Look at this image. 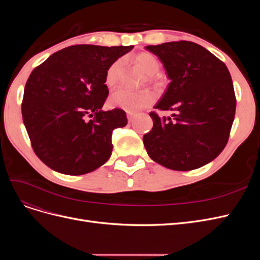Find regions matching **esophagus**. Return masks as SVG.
<instances>
[{
    "instance_id": "1",
    "label": "esophagus",
    "mask_w": 260,
    "mask_h": 260,
    "mask_svg": "<svg viewBox=\"0 0 260 260\" xmlns=\"http://www.w3.org/2000/svg\"><path fill=\"white\" fill-rule=\"evenodd\" d=\"M127 117H128V121H129V122H132V121H133V119H135V115H133V114L128 113Z\"/></svg>"
}]
</instances>
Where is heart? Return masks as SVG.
I'll use <instances>...</instances> for the list:
<instances>
[{
  "label": "heart",
  "mask_w": 260,
  "mask_h": 260,
  "mask_svg": "<svg viewBox=\"0 0 260 260\" xmlns=\"http://www.w3.org/2000/svg\"><path fill=\"white\" fill-rule=\"evenodd\" d=\"M136 65L147 75V80L151 83H156L154 75L158 73L160 62L153 54L142 52L135 57ZM123 75V60L117 59L109 66L105 74V84L108 88H114L119 83ZM155 101L154 93L143 90L133 92L127 89H119L115 91L108 100V104L113 108H120L128 113H137L141 109L151 105Z\"/></svg>",
  "instance_id": "obj_1"
}]
</instances>
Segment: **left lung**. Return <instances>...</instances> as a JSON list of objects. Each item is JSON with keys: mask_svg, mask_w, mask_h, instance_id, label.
<instances>
[{"mask_svg": "<svg viewBox=\"0 0 260 260\" xmlns=\"http://www.w3.org/2000/svg\"><path fill=\"white\" fill-rule=\"evenodd\" d=\"M170 79L155 108L175 112L160 118L143 137L151 158L161 166L188 171L205 166L223 151L234 120L237 100L224 62L190 41L147 45Z\"/></svg>", "mask_w": 260, "mask_h": 260, "instance_id": "left-lung-1", "label": "left lung"}]
</instances>
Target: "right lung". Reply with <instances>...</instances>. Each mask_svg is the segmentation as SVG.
I'll list each match as a JSON object with an SVG mask.
<instances>
[{"mask_svg": "<svg viewBox=\"0 0 260 260\" xmlns=\"http://www.w3.org/2000/svg\"><path fill=\"white\" fill-rule=\"evenodd\" d=\"M132 49L73 45L34 69L23 91L21 114L34 151L46 166L80 176L108 160L113 130L128 120L122 109L102 111L108 95L105 74Z\"/></svg>", "mask_w": 260, "mask_h": 260, "instance_id": "add662e5", "label": "right lung"}]
</instances>
